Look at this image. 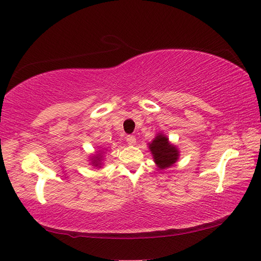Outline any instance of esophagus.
I'll return each mask as SVG.
<instances>
[{"label": "esophagus", "instance_id": "esophagus-1", "mask_svg": "<svg viewBox=\"0 0 261 261\" xmlns=\"http://www.w3.org/2000/svg\"><path fill=\"white\" fill-rule=\"evenodd\" d=\"M136 137L135 136H127L126 137V142H127V145H130V146H134V145H136Z\"/></svg>", "mask_w": 261, "mask_h": 261}]
</instances>
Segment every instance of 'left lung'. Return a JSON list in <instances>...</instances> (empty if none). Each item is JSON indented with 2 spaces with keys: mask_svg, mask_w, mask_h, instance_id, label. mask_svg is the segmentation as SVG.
Listing matches in <instances>:
<instances>
[{
  "mask_svg": "<svg viewBox=\"0 0 261 261\" xmlns=\"http://www.w3.org/2000/svg\"><path fill=\"white\" fill-rule=\"evenodd\" d=\"M153 156V160L160 169L169 168L179 157V151L176 146L171 145L168 138L163 134H158L154 139L148 143Z\"/></svg>",
  "mask_w": 261,
  "mask_h": 261,
  "instance_id": "8db88e82",
  "label": "left lung"
}]
</instances>
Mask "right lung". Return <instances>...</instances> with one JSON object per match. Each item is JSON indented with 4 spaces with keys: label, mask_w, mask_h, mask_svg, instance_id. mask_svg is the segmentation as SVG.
Here are the masks:
<instances>
[{
    "label": "right lung",
    "mask_w": 261,
    "mask_h": 261,
    "mask_svg": "<svg viewBox=\"0 0 261 261\" xmlns=\"http://www.w3.org/2000/svg\"><path fill=\"white\" fill-rule=\"evenodd\" d=\"M101 162H102V154L98 153L96 156H94L92 158V164L93 166H95V167H101Z\"/></svg>",
    "instance_id": "add662e5"
}]
</instances>
